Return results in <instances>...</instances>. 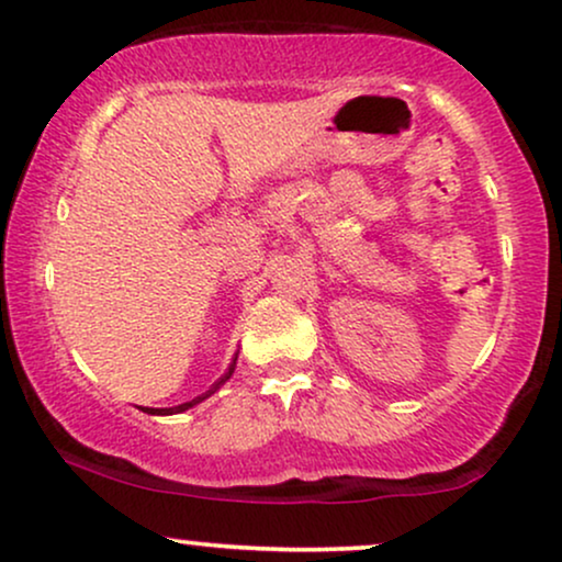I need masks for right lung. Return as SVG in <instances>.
Segmentation results:
<instances>
[{
  "instance_id": "right-lung-1",
  "label": "right lung",
  "mask_w": 562,
  "mask_h": 562,
  "mask_svg": "<svg viewBox=\"0 0 562 562\" xmlns=\"http://www.w3.org/2000/svg\"><path fill=\"white\" fill-rule=\"evenodd\" d=\"M235 358H238V356H235ZM233 371H235V361H233V363H229V369L225 371V374H222V376H220V380H216V382L212 384V387H209V390L204 392V395L193 397V401H188V403H182V405H175V408H146V414H157V416H167V414H182V411L193 408V405H195V403L206 401V397H209V395H214V392H216V390H220V387H222V384H225V382L229 380V376H233Z\"/></svg>"
}]
</instances>
